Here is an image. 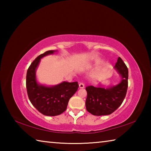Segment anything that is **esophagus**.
Instances as JSON below:
<instances>
[{"mask_svg": "<svg viewBox=\"0 0 151 151\" xmlns=\"http://www.w3.org/2000/svg\"><path fill=\"white\" fill-rule=\"evenodd\" d=\"M84 87H85V85H84L83 83H79V88H83Z\"/></svg>", "mask_w": 151, "mask_h": 151, "instance_id": "34e87169", "label": "esophagus"}]
</instances>
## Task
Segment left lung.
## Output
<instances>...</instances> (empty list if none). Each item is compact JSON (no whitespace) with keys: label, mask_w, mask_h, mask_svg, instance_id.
Here are the masks:
<instances>
[{"label":"left lung","mask_w":151,"mask_h":151,"mask_svg":"<svg viewBox=\"0 0 151 151\" xmlns=\"http://www.w3.org/2000/svg\"><path fill=\"white\" fill-rule=\"evenodd\" d=\"M114 68L121 76V81L118 85L104 88L88 86L86 87L87 97L86 109L93 115H109L121 105L127 94L129 71L121 57L118 58Z\"/></svg>","instance_id":"obj_1"}]
</instances>
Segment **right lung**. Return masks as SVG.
I'll use <instances>...</instances> for the list:
<instances>
[{"label": "right lung", "mask_w": 151, "mask_h": 151, "mask_svg": "<svg viewBox=\"0 0 151 151\" xmlns=\"http://www.w3.org/2000/svg\"><path fill=\"white\" fill-rule=\"evenodd\" d=\"M57 50H48L40 55L28 68L26 86L30 103L40 113L46 116H57L65 112L69 99L78 90L77 82H63L59 85L46 86L37 83L36 70L40 59Z\"/></svg>", "instance_id": "1"}]
</instances>
